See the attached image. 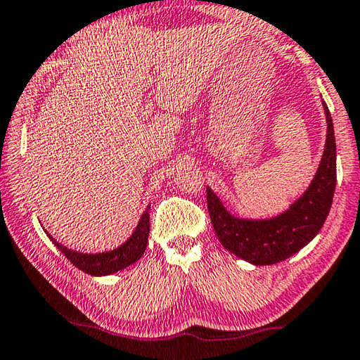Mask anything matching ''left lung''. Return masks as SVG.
<instances>
[{
    "label": "left lung",
    "instance_id": "obj_1",
    "mask_svg": "<svg viewBox=\"0 0 360 360\" xmlns=\"http://www.w3.org/2000/svg\"><path fill=\"white\" fill-rule=\"evenodd\" d=\"M326 142L312 182L286 212L266 219L239 218L207 187L212 224L223 248L252 265H273L305 248L323 226L336 187V142L333 121L323 101Z\"/></svg>",
    "mask_w": 360,
    "mask_h": 360
}]
</instances>
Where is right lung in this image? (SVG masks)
I'll use <instances>...</instances> for the list:
<instances>
[{"mask_svg": "<svg viewBox=\"0 0 360 360\" xmlns=\"http://www.w3.org/2000/svg\"><path fill=\"white\" fill-rule=\"evenodd\" d=\"M148 208L150 205L146 208V212L142 213L141 219H139V224L136 229H134L131 238H129L124 244H121L120 248L108 252H100V254H84V252L71 250L68 249L66 245H63L58 243V240H55L53 236H50L46 231L45 233L48 234V238L51 239V243L60 249L61 254H64V257H66L72 265H76L79 270L94 276H106L111 275V273L121 271L124 270V268L131 266L143 255V252L147 249L150 233Z\"/></svg>", "mask_w": 360, "mask_h": 360, "instance_id": "right-lung-1", "label": "right lung"}]
</instances>
